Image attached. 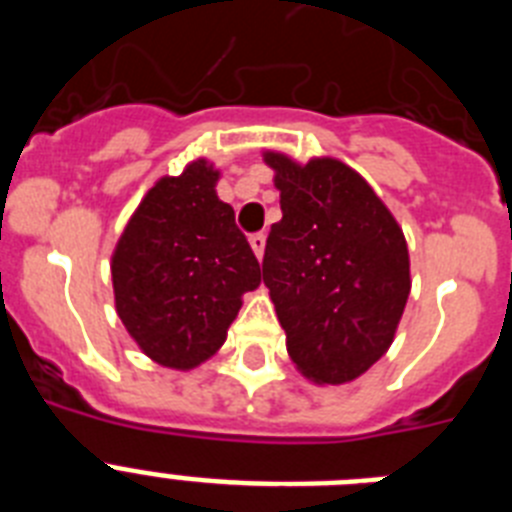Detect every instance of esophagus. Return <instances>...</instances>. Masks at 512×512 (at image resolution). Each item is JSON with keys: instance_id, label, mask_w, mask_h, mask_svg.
<instances>
[{"instance_id": "esophagus-1", "label": "esophagus", "mask_w": 512, "mask_h": 512, "mask_svg": "<svg viewBox=\"0 0 512 512\" xmlns=\"http://www.w3.org/2000/svg\"><path fill=\"white\" fill-rule=\"evenodd\" d=\"M248 243H251L253 253H256V259H264V248H266V235L264 233H253L251 238H248Z\"/></svg>"}]
</instances>
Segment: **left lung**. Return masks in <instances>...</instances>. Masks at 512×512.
Masks as SVG:
<instances>
[{
  "mask_svg": "<svg viewBox=\"0 0 512 512\" xmlns=\"http://www.w3.org/2000/svg\"><path fill=\"white\" fill-rule=\"evenodd\" d=\"M282 220L271 225L264 284L295 366L343 384L384 356L410 295L408 243L392 212L351 166H305L266 153Z\"/></svg>",
  "mask_w": 512,
  "mask_h": 512,
  "instance_id": "1",
  "label": "left lung"
}]
</instances>
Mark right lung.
Instances as JSON below:
<instances>
[{
	"mask_svg": "<svg viewBox=\"0 0 512 512\" xmlns=\"http://www.w3.org/2000/svg\"><path fill=\"white\" fill-rule=\"evenodd\" d=\"M205 158L164 176L143 197L112 253V287L122 325L161 366L192 369L223 346L243 292L261 266L217 197Z\"/></svg>",
	"mask_w": 512,
	"mask_h": 512,
	"instance_id": "obj_1",
	"label": "right lung"
}]
</instances>
